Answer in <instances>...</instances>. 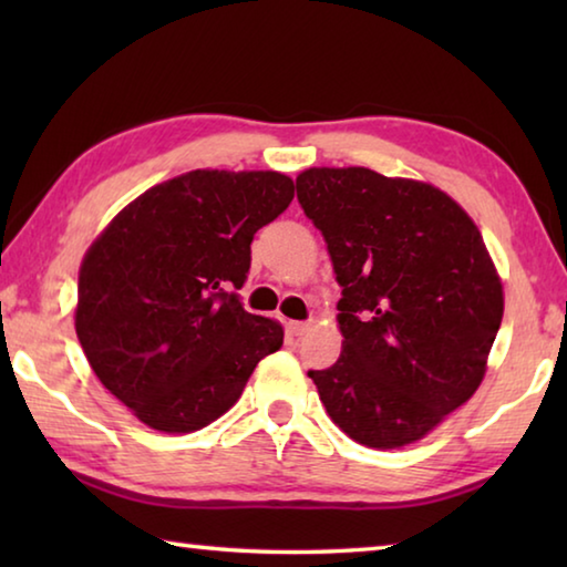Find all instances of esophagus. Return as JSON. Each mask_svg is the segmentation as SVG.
Listing matches in <instances>:
<instances>
[{
    "instance_id": "1",
    "label": "esophagus",
    "mask_w": 567,
    "mask_h": 567,
    "mask_svg": "<svg viewBox=\"0 0 567 567\" xmlns=\"http://www.w3.org/2000/svg\"><path fill=\"white\" fill-rule=\"evenodd\" d=\"M287 328H290V332L295 334V338H302L305 332H310L312 322H290V324H287Z\"/></svg>"
}]
</instances>
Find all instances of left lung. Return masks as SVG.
<instances>
[{
  "mask_svg": "<svg viewBox=\"0 0 567 567\" xmlns=\"http://www.w3.org/2000/svg\"><path fill=\"white\" fill-rule=\"evenodd\" d=\"M295 185L342 287V354L307 375L354 443H415L473 398L501 330L503 285L483 235L425 182L312 167Z\"/></svg>",
  "mask_w": 567,
  "mask_h": 567,
  "instance_id": "left-lung-1",
  "label": "left lung"
}]
</instances>
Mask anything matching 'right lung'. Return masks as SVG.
<instances>
[{
	"label": "right lung",
	"mask_w": 567,
	"mask_h": 567,
	"mask_svg": "<svg viewBox=\"0 0 567 567\" xmlns=\"http://www.w3.org/2000/svg\"><path fill=\"white\" fill-rule=\"evenodd\" d=\"M295 185L280 172L195 169L130 203L80 267L74 328L94 375L145 425L195 433L235 405L282 324L237 290L249 245Z\"/></svg>",
	"instance_id": "right-lung-1"
}]
</instances>
